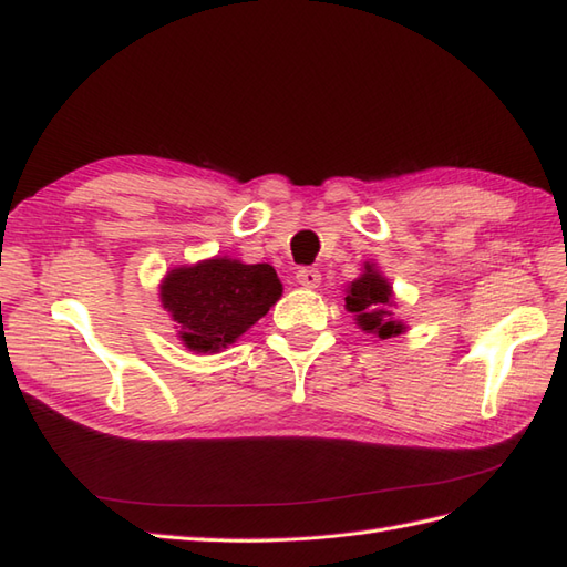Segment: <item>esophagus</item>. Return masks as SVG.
<instances>
[{
    "label": "esophagus",
    "instance_id": "esophagus-1",
    "mask_svg": "<svg viewBox=\"0 0 567 567\" xmlns=\"http://www.w3.org/2000/svg\"><path fill=\"white\" fill-rule=\"evenodd\" d=\"M297 282L302 287H309V290H315V287H319V282H321V272L317 268H299Z\"/></svg>",
    "mask_w": 567,
    "mask_h": 567
}]
</instances>
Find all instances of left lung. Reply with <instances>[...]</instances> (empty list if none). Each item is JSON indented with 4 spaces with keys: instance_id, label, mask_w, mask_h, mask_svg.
Returning <instances> with one entry per match:
<instances>
[{
    "instance_id": "1",
    "label": "left lung",
    "mask_w": 567,
    "mask_h": 567,
    "mask_svg": "<svg viewBox=\"0 0 567 567\" xmlns=\"http://www.w3.org/2000/svg\"><path fill=\"white\" fill-rule=\"evenodd\" d=\"M392 285L375 270V265L365 262L363 275L346 290V309L355 315V323L365 333H375L378 339H392L406 329L402 321L392 319Z\"/></svg>"
}]
</instances>
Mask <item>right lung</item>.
Here are the masks:
<instances>
[{
  "mask_svg": "<svg viewBox=\"0 0 567 567\" xmlns=\"http://www.w3.org/2000/svg\"><path fill=\"white\" fill-rule=\"evenodd\" d=\"M272 265L212 258L165 275L163 309L179 323V341L195 353H216L246 333L280 299Z\"/></svg>",
  "mask_w": 567,
  "mask_h": 567,
  "instance_id": "1",
  "label": "right lung"
}]
</instances>
